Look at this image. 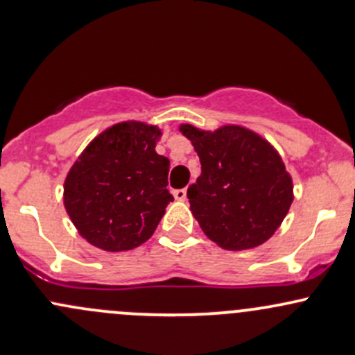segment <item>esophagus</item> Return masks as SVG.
I'll return each instance as SVG.
<instances>
[{
    "instance_id": "obj_1",
    "label": "esophagus",
    "mask_w": 355,
    "mask_h": 355,
    "mask_svg": "<svg viewBox=\"0 0 355 355\" xmlns=\"http://www.w3.org/2000/svg\"><path fill=\"white\" fill-rule=\"evenodd\" d=\"M174 198H176L178 201H186L188 200V191H186V189H176V191H174Z\"/></svg>"
}]
</instances>
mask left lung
<instances>
[{
    "mask_svg": "<svg viewBox=\"0 0 355 355\" xmlns=\"http://www.w3.org/2000/svg\"><path fill=\"white\" fill-rule=\"evenodd\" d=\"M179 132L201 162L188 198L205 235L227 250L254 249L272 237L295 198L279 152L240 125L211 132L182 123Z\"/></svg>",
    "mask_w": 355,
    "mask_h": 355,
    "instance_id": "left-lung-1",
    "label": "left lung"
}]
</instances>
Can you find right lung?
Segmentation results:
<instances>
[{
    "mask_svg": "<svg viewBox=\"0 0 355 355\" xmlns=\"http://www.w3.org/2000/svg\"><path fill=\"white\" fill-rule=\"evenodd\" d=\"M161 128L127 120L94 137L67 173L64 207L79 235L106 252L142 245L173 201Z\"/></svg>",
    "mask_w": 355,
    "mask_h": 355,
    "instance_id": "1",
    "label": "right lung"
}]
</instances>
